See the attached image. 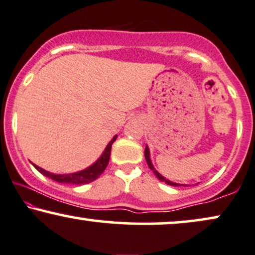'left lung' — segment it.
Returning <instances> with one entry per match:
<instances>
[{
    "instance_id": "obj_1",
    "label": "left lung",
    "mask_w": 255,
    "mask_h": 255,
    "mask_svg": "<svg viewBox=\"0 0 255 255\" xmlns=\"http://www.w3.org/2000/svg\"><path fill=\"white\" fill-rule=\"evenodd\" d=\"M144 157H145V161H147V163H148V167L150 168L152 171H154V174L156 175V177H157V178L159 179V181L165 182V183H167V184H169V185H172V186H181V184H178V183H174V182L169 181V179H167V178H164L161 174H158V172L155 170L154 165H152L151 159H150V152H149V148H148V145H145V149H144Z\"/></svg>"
}]
</instances>
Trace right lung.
<instances>
[{
	"label": "right lung",
	"mask_w": 255,
	"mask_h": 255,
	"mask_svg": "<svg viewBox=\"0 0 255 255\" xmlns=\"http://www.w3.org/2000/svg\"><path fill=\"white\" fill-rule=\"evenodd\" d=\"M118 135L112 138L110 143L107 144V147L105 148V150L99 158L97 159L96 162L93 163L92 165L84 169V170L73 172V174H65V175H58V174H52V172H49L44 169L39 168L38 165L33 164L37 170H38L40 174H43L46 177H49L53 181L58 183H65V184H87V183H91L99 177V176L103 174L106 169L108 162H110V156H111V149L112 144L114 143V141L117 140Z\"/></svg>",
	"instance_id": "obj_1"
}]
</instances>
